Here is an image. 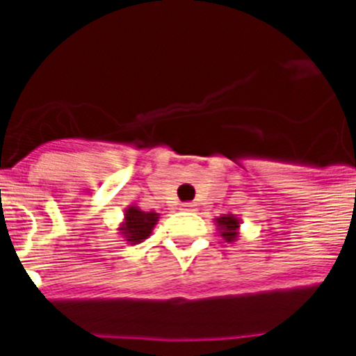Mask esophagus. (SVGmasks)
I'll return each instance as SVG.
<instances>
[{
	"label": "esophagus",
	"mask_w": 356,
	"mask_h": 356,
	"mask_svg": "<svg viewBox=\"0 0 356 356\" xmlns=\"http://www.w3.org/2000/svg\"><path fill=\"white\" fill-rule=\"evenodd\" d=\"M181 210H184V212H194V210H196V205H194V203H184V205H181Z\"/></svg>",
	"instance_id": "1"
}]
</instances>
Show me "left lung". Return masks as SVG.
<instances>
[{"label": "left lung", "instance_id": "left-lung-1", "mask_svg": "<svg viewBox=\"0 0 356 356\" xmlns=\"http://www.w3.org/2000/svg\"><path fill=\"white\" fill-rule=\"evenodd\" d=\"M213 222L226 242H235L241 235V219L234 213H222V216L216 217Z\"/></svg>", "mask_w": 356, "mask_h": 356}]
</instances>
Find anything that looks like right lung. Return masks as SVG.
<instances>
[{"instance_id": "right-lung-1", "label": "right lung", "mask_w": 356, "mask_h": 356, "mask_svg": "<svg viewBox=\"0 0 356 356\" xmlns=\"http://www.w3.org/2000/svg\"><path fill=\"white\" fill-rule=\"evenodd\" d=\"M159 219L160 213L144 212L137 205H130L124 209V219L118 229L124 241L130 244H139L149 237Z\"/></svg>"}]
</instances>
